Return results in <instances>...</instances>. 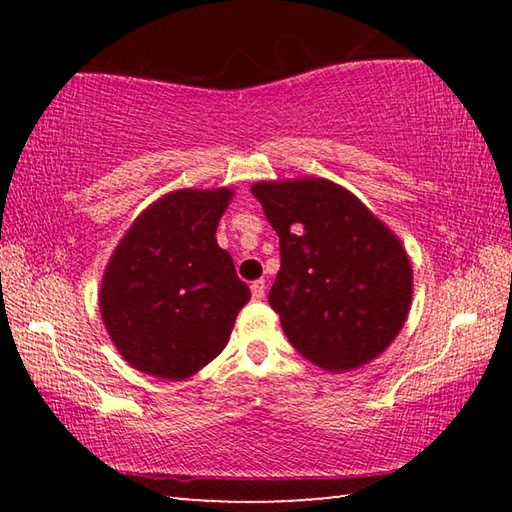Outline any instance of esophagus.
I'll return each instance as SVG.
<instances>
[{"mask_svg": "<svg viewBox=\"0 0 512 512\" xmlns=\"http://www.w3.org/2000/svg\"><path fill=\"white\" fill-rule=\"evenodd\" d=\"M250 293H253L255 300H262L266 296V282L257 280V282L250 284Z\"/></svg>", "mask_w": 512, "mask_h": 512, "instance_id": "obj_1", "label": "esophagus"}]
</instances>
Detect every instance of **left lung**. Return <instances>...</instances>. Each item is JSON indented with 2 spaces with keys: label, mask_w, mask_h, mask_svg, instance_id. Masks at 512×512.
<instances>
[{
  "label": "left lung",
  "mask_w": 512,
  "mask_h": 512,
  "mask_svg": "<svg viewBox=\"0 0 512 512\" xmlns=\"http://www.w3.org/2000/svg\"><path fill=\"white\" fill-rule=\"evenodd\" d=\"M250 192L280 237L268 302L289 343L327 372L377 359L411 311L413 268L400 237L327 178L262 180Z\"/></svg>",
  "instance_id": "obj_1"
}]
</instances>
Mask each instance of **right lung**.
I'll use <instances>...</instances> for the list:
<instances>
[{"label":"right lung","instance_id":"obj_1","mask_svg":"<svg viewBox=\"0 0 512 512\" xmlns=\"http://www.w3.org/2000/svg\"><path fill=\"white\" fill-rule=\"evenodd\" d=\"M235 189H176L126 230L101 277L99 309L117 352L151 377L196 375L228 345L250 289L216 228Z\"/></svg>","mask_w":512,"mask_h":512}]
</instances>
